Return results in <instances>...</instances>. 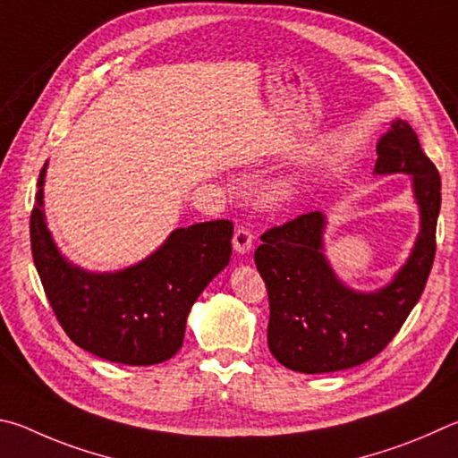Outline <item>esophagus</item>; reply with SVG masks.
Returning <instances> with one entry per match:
<instances>
[{
	"label": "esophagus",
	"mask_w": 458,
	"mask_h": 458,
	"mask_svg": "<svg viewBox=\"0 0 458 458\" xmlns=\"http://www.w3.org/2000/svg\"><path fill=\"white\" fill-rule=\"evenodd\" d=\"M253 247V231L250 225L239 223L233 233V250L237 253H250Z\"/></svg>",
	"instance_id": "34e87169"
}]
</instances>
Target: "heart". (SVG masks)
Returning <instances> with one entry per match:
<instances>
[{
    "label": "heart",
    "instance_id": "heart-1",
    "mask_svg": "<svg viewBox=\"0 0 458 458\" xmlns=\"http://www.w3.org/2000/svg\"><path fill=\"white\" fill-rule=\"evenodd\" d=\"M290 191H292V182L290 181L276 182L274 187L269 189V199L271 200H284L287 195H290Z\"/></svg>",
    "mask_w": 458,
    "mask_h": 458
}]
</instances>
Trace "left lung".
Returning a JSON list of instances; mask_svg holds the SVG:
<instances>
[{
	"instance_id": "left-lung-1",
	"label": "left lung",
	"mask_w": 458,
	"mask_h": 458,
	"mask_svg": "<svg viewBox=\"0 0 458 458\" xmlns=\"http://www.w3.org/2000/svg\"><path fill=\"white\" fill-rule=\"evenodd\" d=\"M376 152L378 174H412L420 205V235L412 255L386 287L360 293L338 282L324 258L326 219L319 211L267 229L255 250V266L269 295V350L290 370L338 372L380 354L427 285L437 253L440 174L404 120L392 123Z\"/></svg>"
}]
</instances>
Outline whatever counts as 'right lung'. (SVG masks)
<instances>
[{"mask_svg": "<svg viewBox=\"0 0 458 458\" xmlns=\"http://www.w3.org/2000/svg\"><path fill=\"white\" fill-rule=\"evenodd\" d=\"M44 174L30 216L31 255L62 330L76 346L108 362L150 366L182 346L192 303L231 258L227 219L176 229L139 266L88 274L62 258L44 219Z\"/></svg>", "mask_w": 458, "mask_h": 458, "instance_id": "right-lung-1", "label": "right lung"}]
</instances>
